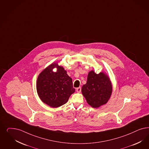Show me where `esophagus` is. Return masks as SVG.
Instances as JSON below:
<instances>
[{
	"mask_svg": "<svg viewBox=\"0 0 149 149\" xmlns=\"http://www.w3.org/2000/svg\"><path fill=\"white\" fill-rule=\"evenodd\" d=\"M81 87H77V92L78 93H81Z\"/></svg>",
	"mask_w": 149,
	"mask_h": 149,
	"instance_id": "1",
	"label": "esophagus"
}]
</instances>
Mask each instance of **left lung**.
<instances>
[{
  "label": "left lung",
  "mask_w": 149,
  "mask_h": 149,
  "mask_svg": "<svg viewBox=\"0 0 149 149\" xmlns=\"http://www.w3.org/2000/svg\"><path fill=\"white\" fill-rule=\"evenodd\" d=\"M82 95L87 103L93 108H98L108 102L112 93V85L104 72H88L86 84L82 86Z\"/></svg>",
  "instance_id": "1"
}]
</instances>
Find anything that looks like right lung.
I'll return each mask as SVG.
<instances>
[{"instance_id": "add662e5", "label": "right lung", "mask_w": 149, "mask_h": 149, "mask_svg": "<svg viewBox=\"0 0 149 149\" xmlns=\"http://www.w3.org/2000/svg\"><path fill=\"white\" fill-rule=\"evenodd\" d=\"M56 67V72L52 69ZM37 91L41 101L52 108H56L68 102L75 92L71 77L63 67L52 63L39 74L36 84Z\"/></svg>"}]
</instances>
